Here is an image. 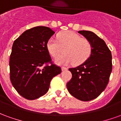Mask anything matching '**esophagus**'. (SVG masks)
I'll return each instance as SVG.
<instances>
[{"label": "esophagus", "mask_w": 121, "mask_h": 121, "mask_svg": "<svg viewBox=\"0 0 121 121\" xmlns=\"http://www.w3.org/2000/svg\"><path fill=\"white\" fill-rule=\"evenodd\" d=\"M61 70H62V71H65V70H67V68L64 67H61Z\"/></svg>", "instance_id": "1"}]
</instances>
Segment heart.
Listing matches in <instances>:
<instances>
[{
  "instance_id": "heart-1",
  "label": "heart",
  "mask_w": 121,
  "mask_h": 121,
  "mask_svg": "<svg viewBox=\"0 0 121 121\" xmlns=\"http://www.w3.org/2000/svg\"><path fill=\"white\" fill-rule=\"evenodd\" d=\"M47 48L54 58L60 57L64 52L66 53L56 60L59 65L82 64L89 58L92 52V45L89 40L72 31L60 32L57 40L50 38L47 43Z\"/></svg>"
}]
</instances>
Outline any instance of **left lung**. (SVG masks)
Returning a JSON list of instances; mask_svg holds the SVG:
<instances>
[{
  "label": "left lung",
  "mask_w": 121,
  "mask_h": 121,
  "mask_svg": "<svg viewBox=\"0 0 121 121\" xmlns=\"http://www.w3.org/2000/svg\"><path fill=\"white\" fill-rule=\"evenodd\" d=\"M83 35L91 42L92 52L84 63L69 70L72 78L67 82L69 92L82 101H89L101 94L109 82L112 71L111 51L103 39L91 31L81 30Z\"/></svg>",
  "instance_id": "left-lung-1"
}]
</instances>
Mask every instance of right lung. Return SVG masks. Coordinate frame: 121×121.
Returning a JSON list of instances; mask_svg holds the SVG:
<instances>
[{
  "label": "right lung",
  "instance_id": "right-lung-1",
  "mask_svg": "<svg viewBox=\"0 0 121 121\" xmlns=\"http://www.w3.org/2000/svg\"><path fill=\"white\" fill-rule=\"evenodd\" d=\"M55 32L47 26L26 30L15 40L9 57L10 81L17 93L28 100L44 95L51 80L61 73L54 64L47 43Z\"/></svg>",
  "mask_w": 121,
  "mask_h": 121
}]
</instances>
